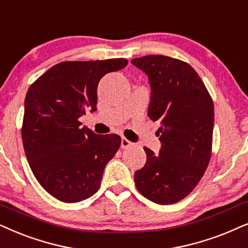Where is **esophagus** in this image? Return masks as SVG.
<instances>
[{
	"label": "esophagus",
	"mask_w": 248,
	"mask_h": 248,
	"mask_svg": "<svg viewBox=\"0 0 248 248\" xmlns=\"http://www.w3.org/2000/svg\"><path fill=\"white\" fill-rule=\"evenodd\" d=\"M132 143L131 141H128L126 138H122V142H121V147L123 148V149H126V148H128V147H131L132 146Z\"/></svg>",
	"instance_id": "1"
}]
</instances>
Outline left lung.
<instances>
[{
    "label": "left lung",
    "instance_id": "8db88e82",
    "mask_svg": "<svg viewBox=\"0 0 248 248\" xmlns=\"http://www.w3.org/2000/svg\"><path fill=\"white\" fill-rule=\"evenodd\" d=\"M131 62L147 74L152 95L148 116L158 121L159 154L144 147L147 162L134 173L137 189L160 205L181 201L204 175L212 154L214 106L206 86L185 61L144 56Z\"/></svg>",
    "mask_w": 248,
    "mask_h": 248
}]
</instances>
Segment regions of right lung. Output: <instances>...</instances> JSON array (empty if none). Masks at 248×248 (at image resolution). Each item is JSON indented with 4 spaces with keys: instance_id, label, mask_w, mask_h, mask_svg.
I'll return each instance as SVG.
<instances>
[{
    "instance_id": "add662e5",
    "label": "right lung",
    "mask_w": 248,
    "mask_h": 248,
    "mask_svg": "<svg viewBox=\"0 0 248 248\" xmlns=\"http://www.w3.org/2000/svg\"><path fill=\"white\" fill-rule=\"evenodd\" d=\"M127 65L124 58L63 61L28 89L21 137L26 157L44 190L58 201L77 202L100 188L121 137L99 136L78 118L96 110V89L106 74Z\"/></svg>"
}]
</instances>
